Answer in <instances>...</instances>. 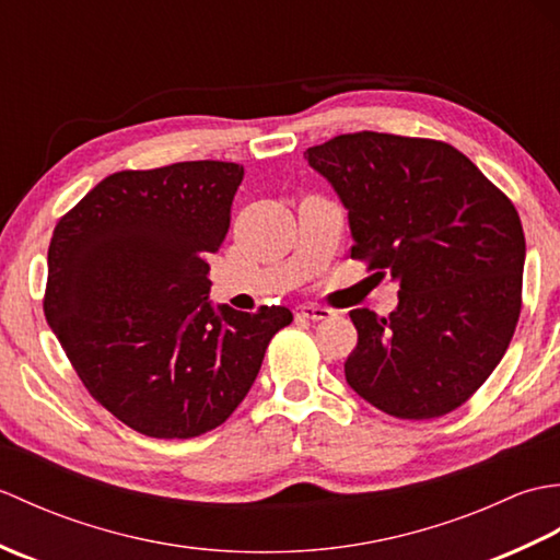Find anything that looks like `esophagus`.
<instances>
[{
	"label": "esophagus",
	"instance_id": "esophagus-1",
	"mask_svg": "<svg viewBox=\"0 0 560 560\" xmlns=\"http://www.w3.org/2000/svg\"><path fill=\"white\" fill-rule=\"evenodd\" d=\"M295 315L305 317V319H327V317H331V311H327V307H319V305H301L299 311H295Z\"/></svg>",
	"mask_w": 560,
	"mask_h": 560
}]
</instances>
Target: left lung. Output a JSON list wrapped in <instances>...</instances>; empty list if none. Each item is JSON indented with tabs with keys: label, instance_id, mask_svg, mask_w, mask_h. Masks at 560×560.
Segmentation results:
<instances>
[{
	"label": "left lung",
	"instance_id": "obj_1",
	"mask_svg": "<svg viewBox=\"0 0 560 560\" xmlns=\"http://www.w3.org/2000/svg\"><path fill=\"white\" fill-rule=\"evenodd\" d=\"M349 209L351 257L399 283L395 313L351 311L347 383L397 419L462 407L501 363L522 307L525 233L501 189L435 139L339 135L305 151Z\"/></svg>",
	"mask_w": 560,
	"mask_h": 560
}]
</instances>
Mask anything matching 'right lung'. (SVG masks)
I'll list each match as a JSON object with an SVG mask.
<instances>
[{
	"instance_id": "obj_1",
	"label": "right lung",
	"mask_w": 560,
	"mask_h": 560,
	"mask_svg": "<svg viewBox=\"0 0 560 560\" xmlns=\"http://www.w3.org/2000/svg\"><path fill=\"white\" fill-rule=\"evenodd\" d=\"M243 165L120 171L55 225L43 311L91 397L137 433L197 438L253 387L289 307L209 303V255L231 225Z\"/></svg>"
}]
</instances>
